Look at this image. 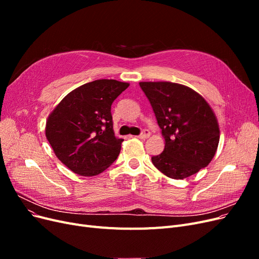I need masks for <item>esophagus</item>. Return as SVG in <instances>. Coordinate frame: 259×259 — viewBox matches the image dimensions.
Returning <instances> with one entry per match:
<instances>
[{
	"instance_id": "esophagus-1",
	"label": "esophagus",
	"mask_w": 259,
	"mask_h": 259,
	"mask_svg": "<svg viewBox=\"0 0 259 259\" xmlns=\"http://www.w3.org/2000/svg\"><path fill=\"white\" fill-rule=\"evenodd\" d=\"M149 136H150V132L145 130V131L142 133V134H140V135L138 136V138H140V139H146V138H148Z\"/></svg>"
}]
</instances>
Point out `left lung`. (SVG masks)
Returning a JSON list of instances; mask_svg holds the SVG:
<instances>
[{
  "label": "left lung",
  "instance_id": "1",
  "mask_svg": "<svg viewBox=\"0 0 259 259\" xmlns=\"http://www.w3.org/2000/svg\"><path fill=\"white\" fill-rule=\"evenodd\" d=\"M165 139L153 165L173 179L189 177L207 166L219 143L217 117L207 101L186 85L140 82Z\"/></svg>",
  "mask_w": 259,
  "mask_h": 259
}]
</instances>
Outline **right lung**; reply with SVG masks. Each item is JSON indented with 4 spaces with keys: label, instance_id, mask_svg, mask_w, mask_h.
<instances>
[{
    "label": "right lung",
    "instance_id": "right-lung-1",
    "mask_svg": "<svg viewBox=\"0 0 259 259\" xmlns=\"http://www.w3.org/2000/svg\"><path fill=\"white\" fill-rule=\"evenodd\" d=\"M130 86L96 80L70 92L50 113L45 135L62 164L81 176H96L116 160L122 138L114 136L111 105Z\"/></svg>",
    "mask_w": 259,
    "mask_h": 259
}]
</instances>
